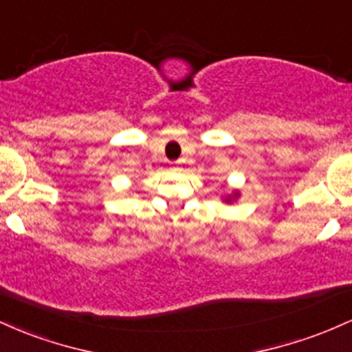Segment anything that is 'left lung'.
<instances>
[{
  "instance_id": "8db88e82",
  "label": "left lung",
  "mask_w": 352,
  "mask_h": 352,
  "mask_svg": "<svg viewBox=\"0 0 352 352\" xmlns=\"http://www.w3.org/2000/svg\"><path fill=\"white\" fill-rule=\"evenodd\" d=\"M238 196H239V195H238V191H236L234 195H231V196H228V197H226V203H232V201H234L236 197H238Z\"/></svg>"
}]
</instances>
